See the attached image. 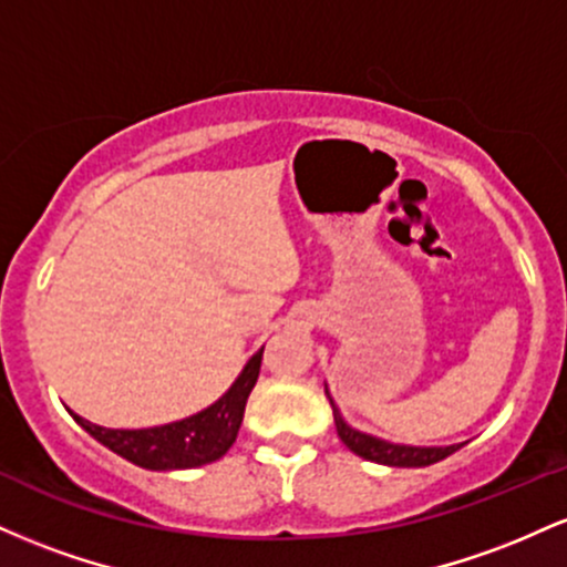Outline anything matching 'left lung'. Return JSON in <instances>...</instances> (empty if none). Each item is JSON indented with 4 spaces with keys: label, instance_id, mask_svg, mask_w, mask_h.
<instances>
[{
    "label": "left lung",
    "instance_id": "left-lung-1",
    "mask_svg": "<svg viewBox=\"0 0 567 567\" xmlns=\"http://www.w3.org/2000/svg\"><path fill=\"white\" fill-rule=\"evenodd\" d=\"M330 405H333L336 432H338V437H341L343 445H347L351 453L360 455V458L375 461V464H383V466H429V464H437V461H442V458H447V455L455 453L461 447V445L413 447V445H396V442L379 440V437H373V434H365V432H357V429H351L347 421H343L341 410H338L333 400H330Z\"/></svg>",
    "mask_w": 567,
    "mask_h": 567
}]
</instances>
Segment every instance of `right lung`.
Segmentation results:
<instances>
[{
	"label": "right lung",
	"mask_w": 567,
	"mask_h": 567,
	"mask_svg": "<svg viewBox=\"0 0 567 567\" xmlns=\"http://www.w3.org/2000/svg\"><path fill=\"white\" fill-rule=\"evenodd\" d=\"M264 349L247 360L243 373L231 383V389L210 408L188 415L184 421H173L165 426L152 429H106L84 421L74 415L90 437H95L109 451H114L130 464L152 472L171 470H194L218 461L237 440L239 424H243L247 396L256 386L258 373H261Z\"/></svg>",
	"instance_id": "1"
}]
</instances>
